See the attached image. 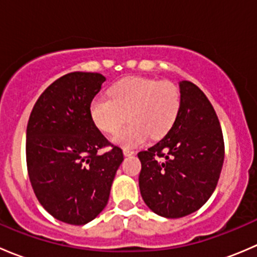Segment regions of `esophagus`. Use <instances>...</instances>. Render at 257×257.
I'll list each match as a JSON object with an SVG mask.
<instances>
[{
	"mask_svg": "<svg viewBox=\"0 0 257 257\" xmlns=\"http://www.w3.org/2000/svg\"><path fill=\"white\" fill-rule=\"evenodd\" d=\"M123 154L125 155V157H131V155L134 154V150L128 149V148H124V149H123Z\"/></svg>",
	"mask_w": 257,
	"mask_h": 257,
	"instance_id": "1",
	"label": "esophagus"
}]
</instances>
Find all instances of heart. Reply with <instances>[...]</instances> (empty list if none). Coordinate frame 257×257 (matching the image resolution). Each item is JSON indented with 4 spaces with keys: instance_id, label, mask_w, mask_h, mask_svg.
<instances>
[{
    "instance_id": "heart-1",
    "label": "heart",
    "mask_w": 257,
    "mask_h": 257,
    "mask_svg": "<svg viewBox=\"0 0 257 257\" xmlns=\"http://www.w3.org/2000/svg\"><path fill=\"white\" fill-rule=\"evenodd\" d=\"M109 98L95 97L89 104V116L102 133L113 134L125 123L128 126L113 137L123 148L144 144L148 137L163 138L173 128L181 109V93L169 80L126 77L109 88Z\"/></svg>"
}]
</instances>
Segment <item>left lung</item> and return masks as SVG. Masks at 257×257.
Masks as SVG:
<instances>
[{
    "label": "left lung",
    "instance_id": "left-lung-1",
    "mask_svg": "<svg viewBox=\"0 0 257 257\" xmlns=\"http://www.w3.org/2000/svg\"><path fill=\"white\" fill-rule=\"evenodd\" d=\"M181 109L167 136L138 153L144 203L163 217L178 219L209 200L224 163V138L211 103L189 80L179 82Z\"/></svg>",
    "mask_w": 257,
    "mask_h": 257
}]
</instances>
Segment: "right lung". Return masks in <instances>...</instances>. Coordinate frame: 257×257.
<instances>
[{
    "mask_svg": "<svg viewBox=\"0 0 257 257\" xmlns=\"http://www.w3.org/2000/svg\"><path fill=\"white\" fill-rule=\"evenodd\" d=\"M99 73L73 72L41 94L27 124L26 160L38 201L59 221L84 225L105 208L123 152L95 128L89 104L102 88Z\"/></svg>",
    "mask_w": 257,
    "mask_h": 257,
    "instance_id": "obj_1",
    "label": "right lung"
}]
</instances>
